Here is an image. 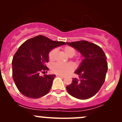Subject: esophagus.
<instances>
[{
    "label": "esophagus",
    "mask_w": 122,
    "mask_h": 122,
    "mask_svg": "<svg viewBox=\"0 0 122 122\" xmlns=\"http://www.w3.org/2000/svg\"><path fill=\"white\" fill-rule=\"evenodd\" d=\"M56 76H57V77H61V78H64L65 77V76H62V75H56Z\"/></svg>",
    "instance_id": "esophagus-1"
}]
</instances>
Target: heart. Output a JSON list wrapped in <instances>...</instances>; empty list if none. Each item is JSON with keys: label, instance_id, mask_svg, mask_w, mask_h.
Instances as JSON below:
<instances>
[{"label": "heart", "instance_id": "obj_1", "mask_svg": "<svg viewBox=\"0 0 122 122\" xmlns=\"http://www.w3.org/2000/svg\"><path fill=\"white\" fill-rule=\"evenodd\" d=\"M63 50L68 56L70 57L75 56L76 53V50L74 47L70 46H66L63 47ZM57 54V50L55 49H53L49 51L48 54L49 60L51 62L54 61ZM75 69L74 65L72 63L68 64H61V63H56L53 64L51 68L53 72L57 75H66L72 72Z\"/></svg>", "mask_w": 122, "mask_h": 122}]
</instances>
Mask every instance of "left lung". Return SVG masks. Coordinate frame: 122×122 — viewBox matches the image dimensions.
Here are the masks:
<instances>
[{
	"mask_svg": "<svg viewBox=\"0 0 122 122\" xmlns=\"http://www.w3.org/2000/svg\"><path fill=\"white\" fill-rule=\"evenodd\" d=\"M66 43L84 57L75 72L79 78L73 79L72 83L66 86L67 91L77 99H89L97 93L105 81L108 70L107 57L100 46L86 41Z\"/></svg>",
	"mask_w": 122,
	"mask_h": 122,
	"instance_id": "left-lung-1",
	"label": "left lung"
}]
</instances>
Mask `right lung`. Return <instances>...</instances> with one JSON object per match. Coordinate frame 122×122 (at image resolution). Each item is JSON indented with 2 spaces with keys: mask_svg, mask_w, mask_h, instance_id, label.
Instances as JSON below:
<instances>
[{
  "mask_svg": "<svg viewBox=\"0 0 122 122\" xmlns=\"http://www.w3.org/2000/svg\"><path fill=\"white\" fill-rule=\"evenodd\" d=\"M65 42L54 41L43 36H38L22 43L12 61V78L19 92L24 96L38 99L50 91L55 78L47 72L48 54L52 49L65 45Z\"/></svg>",
  "mask_w": 122,
  "mask_h": 122,
  "instance_id": "add662e5",
  "label": "right lung"
}]
</instances>
